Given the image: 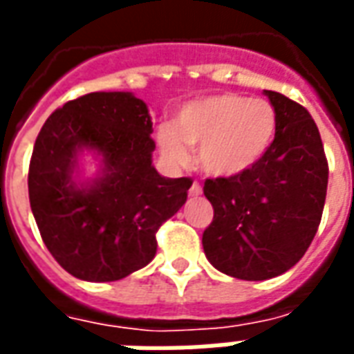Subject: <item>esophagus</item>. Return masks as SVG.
I'll list each match as a JSON object with an SVG mask.
<instances>
[{"label": "esophagus", "mask_w": 354, "mask_h": 354, "mask_svg": "<svg viewBox=\"0 0 354 354\" xmlns=\"http://www.w3.org/2000/svg\"><path fill=\"white\" fill-rule=\"evenodd\" d=\"M203 193V187H201L199 182H193L192 187H189V197H199Z\"/></svg>", "instance_id": "34e87169"}]
</instances>
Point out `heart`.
Wrapping results in <instances>:
<instances>
[{
	"label": "heart",
	"instance_id": "1",
	"mask_svg": "<svg viewBox=\"0 0 354 354\" xmlns=\"http://www.w3.org/2000/svg\"><path fill=\"white\" fill-rule=\"evenodd\" d=\"M274 132L277 111L271 102L223 93L182 106L172 127L157 129L155 142L170 167H185L187 149H197L205 174L233 178L260 161Z\"/></svg>",
	"mask_w": 354,
	"mask_h": 354
}]
</instances>
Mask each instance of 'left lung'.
I'll return each mask as SVG.
<instances>
[{"label":"left lung","mask_w":354,"mask_h":354,"mask_svg":"<svg viewBox=\"0 0 354 354\" xmlns=\"http://www.w3.org/2000/svg\"><path fill=\"white\" fill-rule=\"evenodd\" d=\"M277 111V132L260 161L233 178H208L214 218L203 233L208 261L243 281L286 273L304 258L326 201L328 161L309 111L284 94L263 91Z\"/></svg>","instance_id":"1"}]
</instances>
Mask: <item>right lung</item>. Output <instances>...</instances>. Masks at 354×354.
<instances>
[{
    "label": "right lung",
    "mask_w": 354,
    "mask_h": 354,
    "mask_svg": "<svg viewBox=\"0 0 354 354\" xmlns=\"http://www.w3.org/2000/svg\"><path fill=\"white\" fill-rule=\"evenodd\" d=\"M146 102L132 93H91L66 102L35 140L28 193L45 246L81 281L109 282L155 258V233L184 207L192 178H165L151 165ZM83 151L101 174L75 180Z\"/></svg>",
    "instance_id": "obj_1"
}]
</instances>
